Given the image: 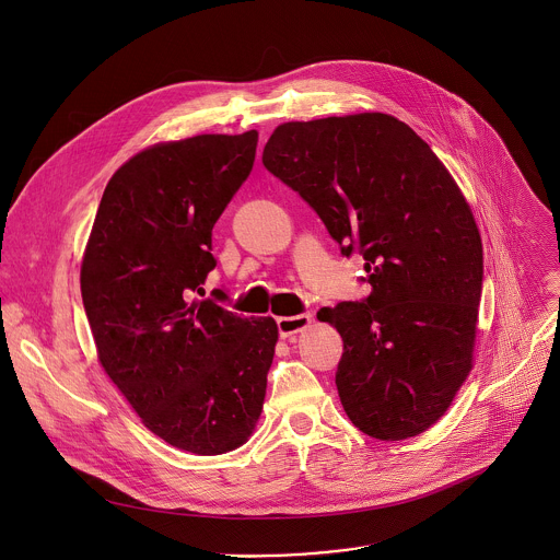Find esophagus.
I'll return each instance as SVG.
<instances>
[{
	"mask_svg": "<svg viewBox=\"0 0 560 560\" xmlns=\"http://www.w3.org/2000/svg\"><path fill=\"white\" fill-rule=\"evenodd\" d=\"M311 324H313V315H308V313H302L295 317H278V330H280V337H284V339L306 330Z\"/></svg>",
	"mask_w": 560,
	"mask_h": 560,
	"instance_id": "34e87169",
	"label": "esophagus"
}]
</instances>
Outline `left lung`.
Instances as JSON below:
<instances>
[{"mask_svg": "<svg viewBox=\"0 0 560 560\" xmlns=\"http://www.w3.org/2000/svg\"><path fill=\"white\" fill-rule=\"evenodd\" d=\"M262 165L317 210L346 256L365 258L370 298L317 313L343 339L348 417L380 441L425 432L474 368L482 238L465 195L384 113L282 124Z\"/></svg>", "mask_w": 560, "mask_h": 560, "instance_id": "obj_1", "label": "left lung"}]
</instances>
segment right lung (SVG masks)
Returning a JSON list of instances; mask_svg holds the SVG:
<instances>
[{
  "mask_svg": "<svg viewBox=\"0 0 560 560\" xmlns=\"http://www.w3.org/2000/svg\"><path fill=\"white\" fill-rule=\"evenodd\" d=\"M256 143V130L197 135L135 154L106 185L80 269L104 372L148 430L199 456L252 436L278 343L271 317L190 302L217 265L212 225Z\"/></svg>",
  "mask_w": 560,
  "mask_h": 560,
  "instance_id": "obj_1",
  "label": "right lung"
}]
</instances>
